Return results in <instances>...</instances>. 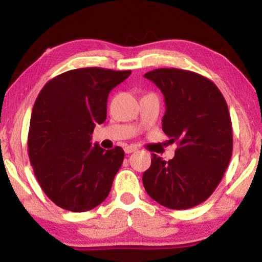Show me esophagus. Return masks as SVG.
Instances as JSON below:
<instances>
[{"instance_id":"34e87169","label":"esophagus","mask_w":262,"mask_h":262,"mask_svg":"<svg viewBox=\"0 0 262 262\" xmlns=\"http://www.w3.org/2000/svg\"><path fill=\"white\" fill-rule=\"evenodd\" d=\"M124 151L126 152V154L135 152V151H137V146H135V145H126L124 148Z\"/></svg>"}]
</instances>
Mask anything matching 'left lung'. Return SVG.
Masks as SVG:
<instances>
[{
    "instance_id": "8db88e82",
    "label": "left lung",
    "mask_w": 262,
    "mask_h": 262,
    "mask_svg": "<svg viewBox=\"0 0 262 262\" xmlns=\"http://www.w3.org/2000/svg\"><path fill=\"white\" fill-rule=\"evenodd\" d=\"M144 77L163 93L162 130L178 148L168 162L152 154L143 185L164 207H194L214 192L230 162L232 126L227 101L212 81L193 71L161 68Z\"/></svg>"
}]
</instances>
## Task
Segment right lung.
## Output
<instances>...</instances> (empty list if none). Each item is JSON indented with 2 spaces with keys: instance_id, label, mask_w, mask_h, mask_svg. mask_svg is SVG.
I'll return each instance as SVG.
<instances>
[{
  "instance_id": "right-lung-1",
  "label": "right lung",
  "mask_w": 262,
  "mask_h": 262,
  "mask_svg": "<svg viewBox=\"0 0 262 262\" xmlns=\"http://www.w3.org/2000/svg\"><path fill=\"white\" fill-rule=\"evenodd\" d=\"M131 70L81 68L53 77L39 93L28 131V156L49 199L84 212L110 194L124 160L120 146H92L96 124L106 120L107 98Z\"/></svg>"
}]
</instances>
